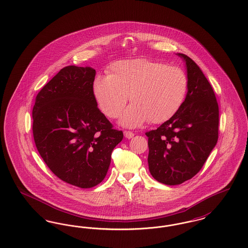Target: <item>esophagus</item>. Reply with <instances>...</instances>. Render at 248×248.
<instances>
[{"instance_id":"esophagus-1","label":"esophagus","mask_w":248,"mask_h":248,"mask_svg":"<svg viewBox=\"0 0 248 248\" xmlns=\"http://www.w3.org/2000/svg\"><path fill=\"white\" fill-rule=\"evenodd\" d=\"M124 137H125L126 139H128V140L132 139V138L135 136V134H134L133 132H130V131H124Z\"/></svg>"}]
</instances>
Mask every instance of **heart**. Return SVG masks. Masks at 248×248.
<instances>
[{"label":"heart","instance_id":"b5f03b06","mask_svg":"<svg viewBox=\"0 0 248 248\" xmlns=\"http://www.w3.org/2000/svg\"><path fill=\"white\" fill-rule=\"evenodd\" d=\"M188 90L189 79L182 69L148 59L116 61L92 86L97 106L108 118L118 116L129 96L132 103L119 119L128 128L149 120L162 124L172 118L183 106Z\"/></svg>","mask_w":248,"mask_h":248}]
</instances>
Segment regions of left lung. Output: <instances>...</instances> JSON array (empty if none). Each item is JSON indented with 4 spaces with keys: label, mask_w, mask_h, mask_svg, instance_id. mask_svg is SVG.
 Instances as JSON below:
<instances>
[{
    "label": "left lung",
    "mask_w": 248,
    "mask_h": 248,
    "mask_svg": "<svg viewBox=\"0 0 248 248\" xmlns=\"http://www.w3.org/2000/svg\"><path fill=\"white\" fill-rule=\"evenodd\" d=\"M189 79L186 100L177 114L148 137V164L152 176L165 185H178L194 177L218 138V105L199 66L184 54Z\"/></svg>",
    "instance_id": "obj_1"
}]
</instances>
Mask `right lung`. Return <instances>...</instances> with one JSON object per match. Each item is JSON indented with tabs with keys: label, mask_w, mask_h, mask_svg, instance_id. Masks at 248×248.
Listing matches in <instances>:
<instances>
[{
	"label": "right lung",
	"mask_w": 248,
	"mask_h": 248,
	"mask_svg": "<svg viewBox=\"0 0 248 248\" xmlns=\"http://www.w3.org/2000/svg\"><path fill=\"white\" fill-rule=\"evenodd\" d=\"M94 76L91 67L63 68L38 93L32 109L41 157L61 180L82 189L105 178L111 153L124 138L97 108Z\"/></svg>",
	"instance_id": "obj_1"
}]
</instances>
